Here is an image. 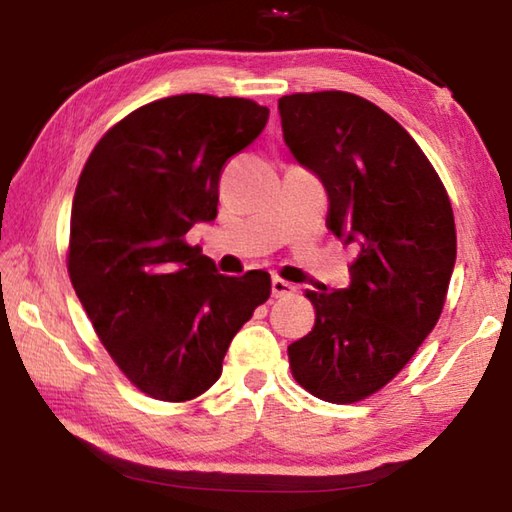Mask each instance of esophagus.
I'll return each instance as SVG.
<instances>
[{
  "label": "esophagus",
  "instance_id": "1",
  "mask_svg": "<svg viewBox=\"0 0 512 512\" xmlns=\"http://www.w3.org/2000/svg\"><path fill=\"white\" fill-rule=\"evenodd\" d=\"M271 287H273V296H275V298H284V296H291V293H293V291H296V287H293V284H291V282H287V280H282V277H273Z\"/></svg>",
  "mask_w": 512,
  "mask_h": 512
}]
</instances>
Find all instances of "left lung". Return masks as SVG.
Wrapping results in <instances>:
<instances>
[{"label":"left lung","instance_id":"left-lung-1","mask_svg":"<svg viewBox=\"0 0 512 512\" xmlns=\"http://www.w3.org/2000/svg\"><path fill=\"white\" fill-rule=\"evenodd\" d=\"M282 133L329 198L327 228L357 244L350 287L307 291L314 329L289 345L291 372L325 402L377 393L427 339L456 264L449 196L413 137L350 92L277 101Z\"/></svg>","mask_w":512,"mask_h":512}]
</instances>
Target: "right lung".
Instances as JSON below:
<instances>
[{
  "label": "right lung",
  "mask_w": 512,
  "mask_h": 512,
  "mask_svg": "<svg viewBox=\"0 0 512 512\" xmlns=\"http://www.w3.org/2000/svg\"><path fill=\"white\" fill-rule=\"evenodd\" d=\"M250 99L178 94L137 108L101 137L76 185L67 271L103 348L142 393L187 402L223 357L271 275H221L185 235L214 221L228 158L264 131Z\"/></svg>",
  "instance_id": "obj_1"
}]
</instances>
